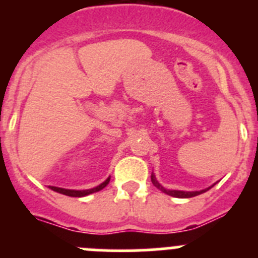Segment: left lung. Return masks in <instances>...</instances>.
<instances>
[{"instance_id": "8db88e82", "label": "left lung", "mask_w": 258, "mask_h": 258, "mask_svg": "<svg viewBox=\"0 0 258 258\" xmlns=\"http://www.w3.org/2000/svg\"><path fill=\"white\" fill-rule=\"evenodd\" d=\"M151 181L152 183H154L155 187H157L159 190H161L163 192L168 194V195H170V197H174V198H192V197H197V195H200V194L206 192L207 190H202V191H177V190H166V188H164L163 186H161L159 182L156 181V177H155L154 174H151Z\"/></svg>"}]
</instances>
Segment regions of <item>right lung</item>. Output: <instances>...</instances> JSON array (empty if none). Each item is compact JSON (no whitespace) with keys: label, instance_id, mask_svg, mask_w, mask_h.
<instances>
[{"label":"right lung","instance_id":"1","mask_svg":"<svg viewBox=\"0 0 258 258\" xmlns=\"http://www.w3.org/2000/svg\"><path fill=\"white\" fill-rule=\"evenodd\" d=\"M109 178H107L103 183H101L99 186L94 188H90V190H83V191H77V190H67V188H60V187H55V186H50V188L59 194H63V195H67V197H72V198H81V197H86L89 194L97 192V191H101L102 188H104L108 184Z\"/></svg>","mask_w":258,"mask_h":258}]
</instances>
